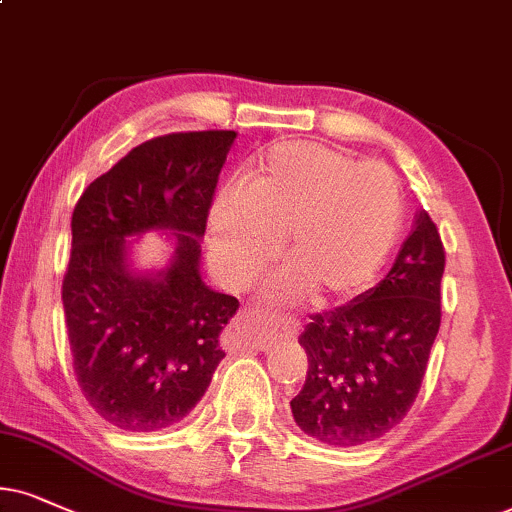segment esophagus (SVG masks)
<instances>
[{"label":"esophagus","instance_id":"34e87169","mask_svg":"<svg viewBox=\"0 0 512 512\" xmlns=\"http://www.w3.org/2000/svg\"><path fill=\"white\" fill-rule=\"evenodd\" d=\"M295 335V323L281 328V331H267V328H262L260 323H257L255 312H243L229 323V328H226L224 345L229 347L231 352H236V349H269L278 338L293 340Z\"/></svg>","mask_w":512,"mask_h":512}]
</instances>
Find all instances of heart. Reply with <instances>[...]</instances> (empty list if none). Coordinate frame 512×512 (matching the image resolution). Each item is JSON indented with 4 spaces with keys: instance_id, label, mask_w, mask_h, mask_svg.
Segmentation results:
<instances>
[{
    "instance_id": "1",
    "label": "heart",
    "mask_w": 512,
    "mask_h": 512,
    "mask_svg": "<svg viewBox=\"0 0 512 512\" xmlns=\"http://www.w3.org/2000/svg\"><path fill=\"white\" fill-rule=\"evenodd\" d=\"M404 193L390 167L359 163L342 148L288 141L264 153L248 186H229L210 212V257L241 288L274 260L286 236L290 269L276 300L314 293L321 304L364 295L397 248Z\"/></svg>"
}]
</instances>
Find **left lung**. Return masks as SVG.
Masks as SVG:
<instances>
[{
  "mask_svg": "<svg viewBox=\"0 0 512 512\" xmlns=\"http://www.w3.org/2000/svg\"><path fill=\"white\" fill-rule=\"evenodd\" d=\"M444 245L418 210L409 238L378 286L314 314L300 335L307 380L290 401L309 437L359 446L390 432L409 413L442 321Z\"/></svg>",
  "mask_w": 512,
  "mask_h": 512,
  "instance_id": "obj_1",
  "label": "left lung"
}]
</instances>
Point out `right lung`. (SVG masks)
<instances>
[{
    "label": "right lung",
    "instance_id": "obj_1",
    "mask_svg": "<svg viewBox=\"0 0 512 512\" xmlns=\"http://www.w3.org/2000/svg\"><path fill=\"white\" fill-rule=\"evenodd\" d=\"M234 139L231 129H208L144 141L77 200L63 312L84 399L115 428L179 423L224 359L219 333L238 300L203 283L200 238ZM151 228L175 236L173 262L137 275L126 238Z\"/></svg>",
    "mask_w": 512,
    "mask_h": 512
}]
</instances>
